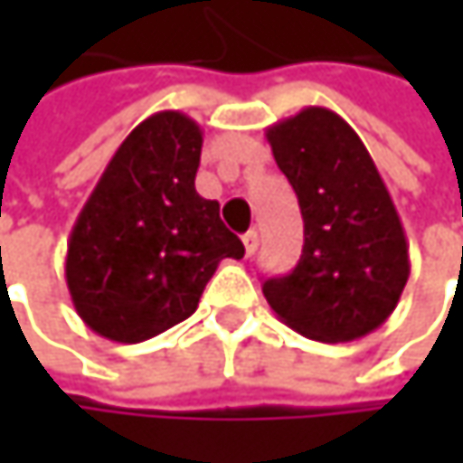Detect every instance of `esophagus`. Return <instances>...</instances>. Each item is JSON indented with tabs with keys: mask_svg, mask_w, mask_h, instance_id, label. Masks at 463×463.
<instances>
[{
	"mask_svg": "<svg viewBox=\"0 0 463 463\" xmlns=\"http://www.w3.org/2000/svg\"><path fill=\"white\" fill-rule=\"evenodd\" d=\"M243 246H246V254L251 257L254 251H257V243H260V235H257V231H249V232H243Z\"/></svg>",
	"mask_w": 463,
	"mask_h": 463,
	"instance_id": "esophagus-1",
	"label": "esophagus"
}]
</instances>
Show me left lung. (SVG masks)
<instances>
[{
    "label": "left lung",
    "instance_id": "left-lung-1",
    "mask_svg": "<svg viewBox=\"0 0 463 463\" xmlns=\"http://www.w3.org/2000/svg\"><path fill=\"white\" fill-rule=\"evenodd\" d=\"M303 214L292 273L262 281L273 314L295 332L348 343L392 317L411 276L394 201L356 131L332 109L306 107L265 131Z\"/></svg>",
    "mask_w": 463,
    "mask_h": 463
}]
</instances>
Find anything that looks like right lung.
<instances>
[{
	"label": "right lung",
	"instance_id": "right-lung-1",
	"mask_svg": "<svg viewBox=\"0 0 463 463\" xmlns=\"http://www.w3.org/2000/svg\"><path fill=\"white\" fill-rule=\"evenodd\" d=\"M203 131L182 112L139 123L107 163L66 249V287L101 337L141 343L195 314L217 265L243 257L220 203L195 193Z\"/></svg>",
	"mask_w": 463,
	"mask_h": 463
}]
</instances>
